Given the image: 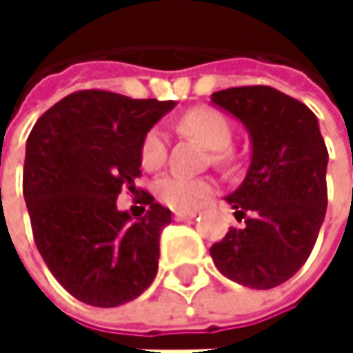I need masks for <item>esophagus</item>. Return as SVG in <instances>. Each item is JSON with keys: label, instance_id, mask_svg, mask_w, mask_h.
<instances>
[{"label": "esophagus", "instance_id": "1", "mask_svg": "<svg viewBox=\"0 0 353 353\" xmlns=\"http://www.w3.org/2000/svg\"><path fill=\"white\" fill-rule=\"evenodd\" d=\"M198 214V210H174V219L176 221H190Z\"/></svg>", "mask_w": 353, "mask_h": 353}]
</instances>
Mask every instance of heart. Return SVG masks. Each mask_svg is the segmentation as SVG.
Segmentation results:
<instances>
[{"label":"heart","mask_w":353,"mask_h":353,"mask_svg":"<svg viewBox=\"0 0 353 353\" xmlns=\"http://www.w3.org/2000/svg\"><path fill=\"white\" fill-rule=\"evenodd\" d=\"M179 130L204 143L210 153V161L221 170H233L237 163V155L231 149L233 145V124L229 118L210 106H198L188 110L179 122ZM168 159V143L161 128H151L141 143V163L149 172H157L163 168ZM155 196L161 204L174 210H194L202 200L214 194L216 183L212 177H185L179 174L161 176L155 185Z\"/></svg>","instance_id":"obj_1"}]
</instances>
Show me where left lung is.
Here are the masks:
<instances>
[{
  "label": "left lung",
  "mask_w": 353,
  "mask_h": 353,
  "mask_svg": "<svg viewBox=\"0 0 353 353\" xmlns=\"http://www.w3.org/2000/svg\"><path fill=\"white\" fill-rule=\"evenodd\" d=\"M212 102L245 124L253 153L243 183L227 196L245 223L210 255L229 280L268 290L290 280L315 247L327 210V147L317 116L270 85L221 90Z\"/></svg>",
  "instance_id": "obj_1"
}]
</instances>
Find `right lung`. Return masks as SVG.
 <instances>
[{
	"label": "right lung",
	"mask_w": 353,
	"mask_h": 353,
	"mask_svg": "<svg viewBox=\"0 0 353 353\" xmlns=\"http://www.w3.org/2000/svg\"><path fill=\"white\" fill-rule=\"evenodd\" d=\"M174 106L81 90L48 108L28 137L22 188L34 243L59 284L85 305H124L157 274L172 212L134 181L143 137ZM122 189L150 204L145 217L132 221L115 208Z\"/></svg>",
	"instance_id": "1"
}]
</instances>
